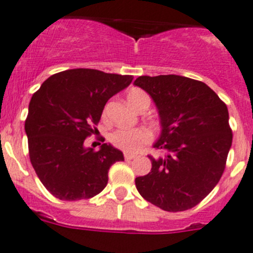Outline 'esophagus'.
Returning <instances> with one entry per match:
<instances>
[{"instance_id": "1", "label": "esophagus", "mask_w": 253, "mask_h": 253, "mask_svg": "<svg viewBox=\"0 0 253 253\" xmlns=\"http://www.w3.org/2000/svg\"><path fill=\"white\" fill-rule=\"evenodd\" d=\"M135 155H131V154H124V159L126 160V161H130V160H132V159H135Z\"/></svg>"}]
</instances>
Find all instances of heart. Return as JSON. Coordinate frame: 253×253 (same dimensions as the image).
<instances>
[{
	"mask_svg": "<svg viewBox=\"0 0 253 253\" xmlns=\"http://www.w3.org/2000/svg\"><path fill=\"white\" fill-rule=\"evenodd\" d=\"M144 98H149V96L141 89L134 88L127 93V101L134 108ZM151 140L152 132L146 127H119L111 134L112 144L129 154L137 152L144 145L151 142Z\"/></svg>",
	"mask_w": 253,
	"mask_h": 253,
	"instance_id": "heart-1",
	"label": "heart"
}]
</instances>
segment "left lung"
Segmentation results:
<instances>
[{"instance_id":"1","label":"left lung","mask_w":253,"mask_h":253,"mask_svg":"<svg viewBox=\"0 0 253 253\" xmlns=\"http://www.w3.org/2000/svg\"><path fill=\"white\" fill-rule=\"evenodd\" d=\"M159 109L161 135L154 147L151 172L136 177L144 199L166 211H183L201 203L224 173L232 131L227 107L204 82L178 76L135 80Z\"/></svg>"}]
</instances>
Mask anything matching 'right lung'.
Segmentation results:
<instances>
[{"mask_svg": "<svg viewBox=\"0 0 253 253\" xmlns=\"http://www.w3.org/2000/svg\"><path fill=\"white\" fill-rule=\"evenodd\" d=\"M130 75L72 69L50 76L29 102L26 129L29 159L45 188L61 201L97 196L123 152L111 144L84 146L97 131L104 106L131 84Z\"/></svg>", "mask_w": 253, "mask_h": 253, "instance_id": "1", "label": "right lung"}]
</instances>
